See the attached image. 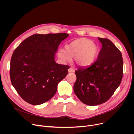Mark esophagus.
I'll list each match as a JSON object with an SVG mask.
<instances>
[{
	"label": "esophagus",
	"instance_id": "1",
	"mask_svg": "<svg viewBox=\"0 0 134 134\" xmlns=\"http://www.w3.org/2000/svg\"><path fill=\"white\" fill-rule=\"evenodd\" d=\"M68 70L69 72H74L75 71V69L74 68H71V67H70L68 69Z\"/></svg>",
	"mask_w": 134,
	"mask_h": 134
}]
</instances>
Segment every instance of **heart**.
<instances>
[{
  "instance_id": "obj_1",
  "label": "heart",
  "mask_w": 134,
  "mask_h": 134,
  "mask_svg": "<svg viewBox=\"0 0 134 134\" xmlns=\"http://www.w3.org/2000/svg\"><path fill=\"white\" fill-rule=\"evenodd\" d=\"M63 49L59 50L58 54L64 62L75 58L76 63L80 66H88L92 64L99 53V47L91 40L81 38L66 45Z\"/></svg>"
}]
</instances>
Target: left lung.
Wrapping results in <instances>:
<instances>
[{
	"mask_svg": "<svg viewBox=\"0 0 134 134\" xmlns=\"http://www.w3.org/2000/svg\"><path fill=\"white\" fill-rule=\"evenodd\" d=\"M98 39L102 47L98 59L75 71V94L81 102L90 106L107 101L120 85L123 75L121 52L110 40Z\"/></svg>",
	"mask_w": 134,
	"mask_h": 134,
	"instance_id": "1",
	"label": "left lung"
}]
</instances>
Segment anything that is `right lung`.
<instances>
[{"label": "right lung", "mask_w": 134, "mask_h": 134, "mask_svg": "<svg viewBox=\"0 0 134 134\" xmlns=\"http://www.w3.org/2000/svg\"><path fill=\"white\" fill-rule=\"evenodd\" d=\"M67 33L35 34L25 39L13 52L10 77L18 94L26 102L40 105L55 94L69 66L57 64L55 53Z\"/></svg>", "instance_id": "1"}]
</instances>
